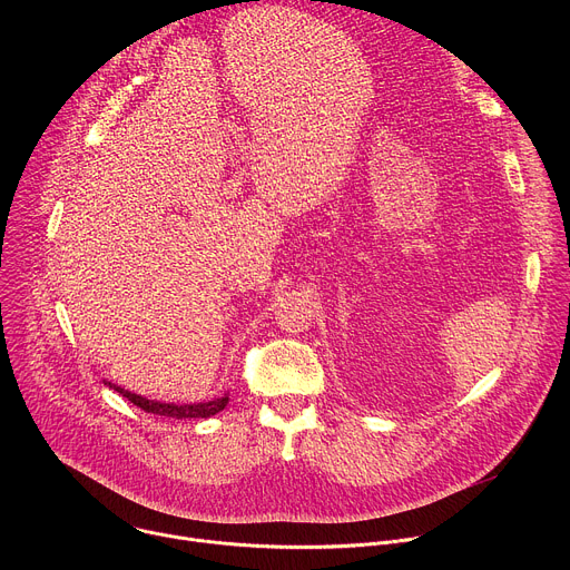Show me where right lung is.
<instances>
[{
    "label": "right lung",
    "instance_id": "1",
    "mask_svg": "<svg viewBox=\"0 0 570 570\" xmlns=\"http://www.w3.org/2000/svg\"><path fill=\"white\" fill-rule=\"evenodd\" d=\"M110 387H115L119 394H124L132 405H137V409H141L144 413H150V415H157V417H171V420H205V417H212L216 413H220L225 405H227V394L220 396V399H214V401H205V403H185V405H176V403H159V401H153V399H146V396H139L135 392H128L124 387H117L112 383H108Z\"/></svg>",
    "mask_w": 570,
    "mask_h": 570
}]
</instances>
